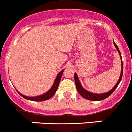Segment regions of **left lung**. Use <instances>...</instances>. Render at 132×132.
Here are the masks:
<instances>
[{"label":"left lung","mask_w":132,"mask_h":132,"mask_svg":"<svg viewBox=\"0 0 132 132\" xmlns=\"http://www.w3.org/2000/svg\"><path fill=\"white\" fill-rule=\"evenodd\" d=\"M113 44H114L115 46L117 48V51H118L120 55V57H121V63H122V70H121V75H120V78L119 79L118 82H117V84H116L114 87L111 89L110 91H109L108 92H106V93H102V94H96V93H91V92H88V91L85 90L84 88L82 87L81 84H80V82H79V79H78V77L76 73H75V75H74V77H75V85H76V88L77 89L78 92L79 93V94L83 97L84 98H86L88 100H90V101H101L103 100V99H105L106 98H107L108 97H109L112 93L115 91V89L117 88V87L118 86V85L119 84L120 82H121V79H122V73H123V65H122V58H121V52H120L119 50L118 46H117V44L114 43L113 41Z\"/></svg>","instance_id":"1"}]
</instances>
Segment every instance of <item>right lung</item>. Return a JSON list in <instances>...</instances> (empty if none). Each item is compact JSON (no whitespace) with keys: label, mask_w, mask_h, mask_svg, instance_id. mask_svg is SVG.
Returning a JSON list of instances; mask_svg holds the SVG:
<instances>
[{"label":"right lung","mask_w":132,"mask_h":132,"mask_svg":"<svg viewBox=\"0 0 132 132\" xmlns=\"http://www.w3.org/2000/svg\"><path fill=\"white\" fill-rule=\"evenodd\" d=\"M64 70H62L58 74L57 77H56L54 83H53V86L48 91V92H46L44 94L40 96H37V97H26L25 95H22L21 93H19L20 95L22 96V97H24V98L26 99H28V100H30V101H46L49 98H50L51 97H53L54 95V94L55 93L56 91H57V88H58L60 80H61V77H62V75L63 73Z\"/></svg>","instance_id":"1"}]
</instances>
